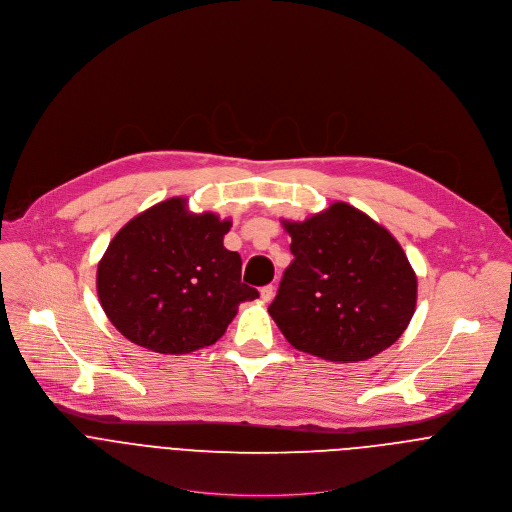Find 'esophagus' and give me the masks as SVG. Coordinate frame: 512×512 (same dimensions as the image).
<instances>
[{
    "label": "esophagus",
    "mask_w": 512,
    "mask_h": 512,
    "mask_svg": "<svg viewBox=\"0 0 512 512\" xmlns=\"http://www.w3.org/2000/svg\"><path fill=\"white\" fill-rule=\"evenodd\" d=\"M274 290H276V288H274L272 284L264 286V288L260 290V296H262V300H264V302H270V300L274 298Z\"/></svg>",
    "instance_id": "esophagus-1"
}]
</instances>
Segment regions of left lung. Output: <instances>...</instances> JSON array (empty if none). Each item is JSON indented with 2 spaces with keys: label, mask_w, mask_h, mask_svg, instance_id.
Instances as JSON below:
<instances>
[{
  "label": "left lung",
  "mask_w": 512,
  "mask_h": 512,
  "mask_svg": "<svg viewBox=\"0 0 512 512\" xmlns=\"http://www.w3.org/2000/svg\"><path fill=\"white\" fill-rule=\"evenodd\" d=\"M282 224L294 260L268 312L284 338L330 362L392 346L416 308V274L394 236L346 202Z\"/></svg>",
  "instance_id": "8db88e82"
}]
</instances>
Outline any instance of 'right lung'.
<instances>
[{
    "mask_svg": "<svg viewBox=\"0 0 512 512\" xmlns=\"http://www.w3.org/2000/svg\"><path fill=\"white\" fill-rule=\"evenodd\" d=\"M232 222L192 214L186 198L164 200L132 218L98 264V298L110 322L134 344L188 354L226 332L244 284L242 258L224 248Z\"/></svg>",
    "mask_w": 512,
    "mask_h": 512,
    "instance_id": "add662e5",
    "label": "right lung"
}]
</instances>
